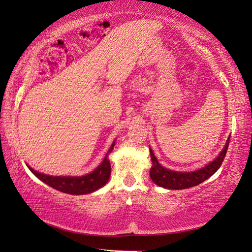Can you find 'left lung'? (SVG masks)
Wrapping results in <instances>:
<instances>
[{"label":"left lung","instance_id":"left-lung-1","mask_svg":"<svg viewBox=\"0 0 252 252\" xmlns=\"http://www.w3.org/2000/svg\"><path fill=\"white\" fill-rule=\"evenodd\" d=\"M228 143L229 137L227 138L221 153L212 161L209 162L205 167L195 171H190V172H179V171L164 168L163 165L158 162L153 149L149 148L153 162L151 171H149L151 179L155 184L167 189H185L192 186L199 185L203 181H206L211 175L215 174L219 168L221 167L227 152Z\"/></svg>","mask_w":252,"mask_h":252}]
</instances>
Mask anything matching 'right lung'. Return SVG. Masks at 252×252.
Returning <instances> with one entry per match:
<instances>
[{"mask_svg":"<svg viewBox=\"0 0 252 252\" xmlns=\"http://www.w3.org/2000/svg\"><path fill=\"white\" fill-rule=\"evenodd\" d=\"M115 142L116 140L112 142L110 148L108 149L103 161L100 162L98 167L95 168L91 173L82 176L47 175L39 172V171H35L28 164H27V167L29 168V170L37 179L62 192H66V194L70 195L90 194V192H93L105 186L109 180L111 168L108 157L112 152V149H114Z\"/></svg>","mask_w":252,"mask_h":252,"instance_id":"obj_1","label":"right lung"}]
</instances>
